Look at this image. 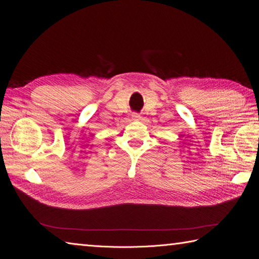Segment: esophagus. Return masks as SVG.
Instances as JSON below:
<instances>
[{"mask_svg":"<svg viewBox=\"0 0 259 259\" xmlns=\"http://www.w3.org/2000/svg\"><path fill=\"white\" fill-rule=\"evenodd\" d=\"M132 117H133V120H135V121H138V120H140V114L139 113H137V112H134L132 114Z\"/></svg>","mask_w":259,"mask_h":259,"instance_id":"1","label":"esophagus"}]
</instances>
